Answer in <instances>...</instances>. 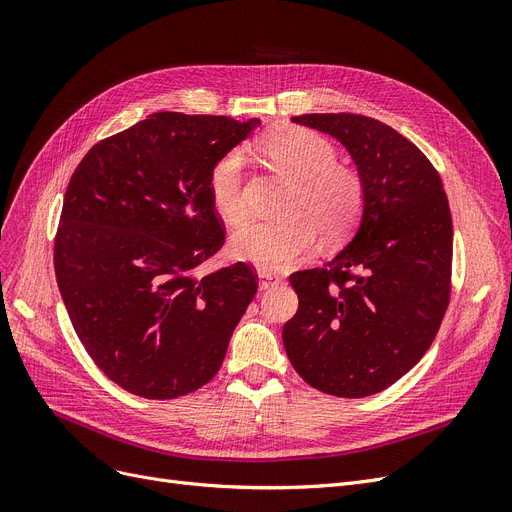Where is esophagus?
I'll use <instances>...</instances> for the list:
<instances>
[{
  "label": "esophagus",
  "instance_id": "obj_1",
  "mask_svg": "<svg viewBox=\"0 0 512 512\" xmlns=\"http://www.w3.org/2000/svg\"><path fill=\"white\" fill-rule=\"evenodd\" d=\"M258 287L260 289H271V287H275V285H279L281 283V279L279 277H275V275H271V273H264V271H260L258 273Z\"/></svg>",
  "mask_w": 512,
  "mask_h": 512
}]
</instances>
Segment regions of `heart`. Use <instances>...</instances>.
<instances>
[{
    "instance_id": "b5f03b06",
    "label": "heart",
    "mask_w": 512,
    "mask_h": 512,
    "mask_svg": "<svg viewBox=\"0 0 512 512\" xmlns=\"http://www.w3.org/2000/svg\"><path fill=\"white\" fill-rule=\"evenodd\" d=\"M256 145L275 173L291 185L279 204L283 216L243 227L233 237V252L264 273H279L312 252L316 231L325 241L348 235L364 208V185L356 170L335 162L333 143L310 129L273 127ZM208 191L225 223H246V160L239 150L218 158L210 170Z\"/></svg>"
}]
</instances>
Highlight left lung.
Masks as SVG:
<instances>
[{
	"mask_svg": "<svg viewBox=\"0 0 512 512\" xmlns=\"http://www.w3.org/2000/svg\"><path fill=\"white\" fill-rule=\"evenodd\" d=\"M291 120L344 145L364 185V208L342 252L289 277L300 306L283 327V346L319 392L373 396L423 358L448 308L452 216L444 183L415 143L375 118Z\"/></svg>",
	"mask_w": 512,
	"mask_h": 512,
	"instance_id": "1",
	"label": "left lung"
}]
</instances>
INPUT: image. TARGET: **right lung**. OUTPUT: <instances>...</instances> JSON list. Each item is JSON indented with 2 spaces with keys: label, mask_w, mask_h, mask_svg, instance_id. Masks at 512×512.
I'll use <instances>...</instances> for the list:
<instances>
[{
  "label": "right lung",
  "mask_w": 512,
  "mask_h": 512,
  "mask_svg": "<svg viewBox=\"0 0 512 512\" xmlns=\"http://www.w3.org/2000/svg\"><path fill=\"white\" fill-rule=\"evenodd\" d=\"M258 125L156 112L95 143L70 177L60 294L87 354L135 396L173 400L208 383L256 294L246 262L193 273L225 243L210 170Z\"/></svg>",
  "instance_id": "add662e5"
}]
</instances>
